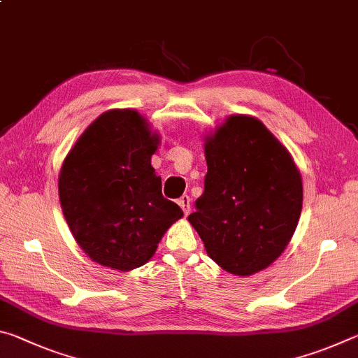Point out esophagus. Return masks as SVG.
<instances>
[{
  "instance_id": "obj_1",
  "label": "esophagus",
  "mask_w": 358,
  "mask_h": 358,
  "mask_svg": "<svg viewBox=\"0 0 358 358\" xmlns=\"http://www.w3.org/2000/svg\"><path fill=\"white\" fill-rule=\"evenodd\" d=\"M178 205L181 207V210H183V213L186 216L189 215V211H191V197L187 196V194H183V196L178 199Z\"/></svg>"
}]
</instances>
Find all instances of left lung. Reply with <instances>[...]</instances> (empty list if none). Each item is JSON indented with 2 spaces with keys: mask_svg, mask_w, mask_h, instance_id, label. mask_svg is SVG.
<instances>
[{
  "mask_svg": "<svg viewBox=\"0 0 358 358\" xmlns=\"http://www.w3.org/2000/svg\"><path fill=\"white\" fill-rule=\"evenodd\" d=\"M205 189L187 221L221 268L257 273L281 256L299 224V169L262 121L246 115H230L205 138Z\"/></svg>",
  "mask_w": 358,
  "mask_h": 358,
  "instance_id": "obj_1",
  "label": "left lung"
}]
</instances>
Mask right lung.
<instances>
[{
    "label": "right lung",
    "mask_w": 358,
    "mask_h": 358,
    "mask_svg": "<svg viewBox=\"0 0 358 358\" xmlns=\"http://www.w3.org/2000/svg\"><path fill=\"white\" fill-rule=\"evenodd\" d=\"M159 136L141 113L115 108L78 137L58 178L64 220L90 259L115 270L142 266L183 216L151 167Z\"/></svg>",
    "instance_id": "add662e5"
}]
</instances>
